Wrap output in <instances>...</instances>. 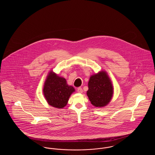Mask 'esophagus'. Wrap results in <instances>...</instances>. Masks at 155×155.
<instances>
[{"instance_id": "34e87169", "label": "esophagus", "mask_w": 155, "mask_h": 155, "mask_svg": "<svg viewBox=\"0 0 155 155\" xmlns=\"http://www.w3.org/2000/svg\"><path fill=\"white\" fill-rule=\"evenodd\" d=\"M77 92L78 93H82V92H83L82 89L81 88H77Z\"/></svg>"}]
</instances>
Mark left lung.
Listing matches in <instances>:
<instances>
[{
    "label": "left lung",
    "instance_id": "obj_1",
    "mask_svg": "<svg viewBox=\"0 0 155 155\" xmlns=\"http://www.w3.org/2000/svg\"><path fill=\"white\" fill-rule=\"evenodd\" d=\"M87 94L92 104L95 107H104L110 102L113 87L106 71H102L91 76Z\"/></svg>",
    "mask_w": 155,
    "mask_h": 155
}]
</instances>
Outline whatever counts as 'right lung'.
<instances>
[{"label":"right lung","instance_id":"1","mask_svg":"<svg viewBox=\"0 0 155 155\" xmlns=\"http://www.w3.org/2000/svg\"><path fill=\"white\" fill-rule=\"evenodd\" d=\"M74 91L75 89L67 84L65 78L52 71L49 73L45 82L43 92L49 105L58 109L63 108Z\"/></svg>","mask_w":155,"mask_h":155}]
</instances>
